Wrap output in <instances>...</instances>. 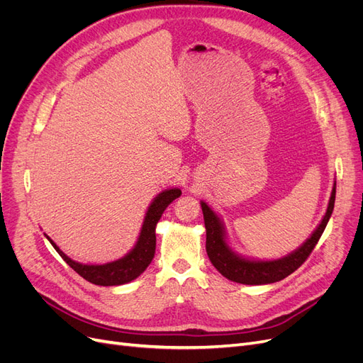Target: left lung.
<instances>
[{"instance_id":"obj_1","label":"left lung","mask_w":363,"mask_h":363,"mask_svg":"<svg viewBox=\"0 0 363 363\" xmlns=\"http://www.w3.org/2000/svg\"><path fill=\"white\" fill-rule=\"evenodd\" d=\"M335 193H337V184H333L332 194L329 199L328 211L323 220L318 224L311 238L306 239V242L293 251L289 256L278 259V260H248L239 257L235 254L224 238V227L218 216L213 212L205 202H202V211L206 227V252L211 263L217 267V271L225 277L227 279L235 281L239 284L248 286H260V284H271L277 281L284 279L290 274H293L298 267L310 257L314 247L317 245L320 236L323 235L326 224L332 216L333 205H335Z\"/></svg>"}]
</instances>
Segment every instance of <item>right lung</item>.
Returning <instances> with one entry per match:
<instances>
[{
	"instance_id": "obj_1",
	"label": "right lung",
	"mask_w": 363,
	"mask_h": 363,
	"mask_svg": "<svg viewBox=\"0 0 363 363\" xmlns=\"http://www.w3.org/2000/svg\"><path fill=\"white\" fill-rule=\"evenodd\" d=\"M181 196L179 189H170L160 193L151 206L147 208L146 217L142 225L140 236L138 239L136 245L127 254L125 257L106 263V264H82L67 257L65 254L57 247V244L50 240L49 242L58 251L60 256L64 262L69 264L73 271H76L80 277L85 278L89 283L96 286H121L130 283V281L136 279L154 259L155 254V227L158 220L163 216L164 209L173 202L174 199Z\"/></svg>"
}]
</instances>
